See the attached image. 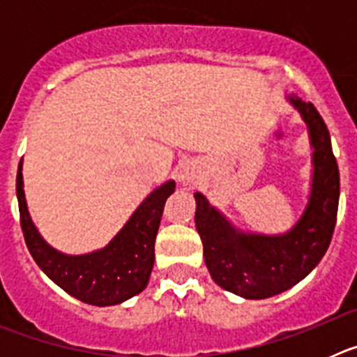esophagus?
Wrapping results in <instances>:
<instances>
[{
    "instance_id": "1",
    "label": "esophagus",
    "mask_w": 357,
    "mask_h": 357,
    "mask_svg": "<svg viewBox=\"0 0 357 357\" xmlns=\"http://www.w3.org/2000/svg\"><path fill=\"white\" fill-rule=\"evenodd\" d=\"M176 178L181 184H189V182H195L198 178V169L193 164H182L176 173Z\"/></svg>"
}]
</instances>
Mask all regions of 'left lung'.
I'll return each instance as SVG.
<instances>
[{
  "label": "left lung",
  "mask_w": 357,
  "mask_h": 357,
  "mask_svg": "<svg viewBox=\"0 0 357 357\" xmlns=\"http://www.w3.org/2000/svg\"><path fill=\"white\" fill-rule=\"evenodd\" d=\"M309 128L313 146L311 195L301 220L286 234H245L202 193H195V223L207 270L218 286L243 298H268L301 282L320 263L333 238L340 200V172L326 121L313 103L289 98Z\"/></svg>",
  "instance_id": "1"
}]
</instances>
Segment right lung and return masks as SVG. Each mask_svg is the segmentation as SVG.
Listing matches in <instances>:
<instances>
[{"label": "right lung", "mask_w": 357, "mask_h": 357, "mask_svg": "<svg viewBox=\"0 0 357 357\" xmlns=\"http://www.w3.org/2000/svg\"><path fill=\"white\" fill-rule=\"evenodd\" d=\"M15 191L28 250L40 270L66 293L85 304L105 307L121 304L146 288L155 261L160 216L166 198L175 191V182L168 181L153 189L107 247L84 255L62 254L39 234L28 213L21 162Z\"/></svg>", "instance_id": "add662e5"}]
</instances>
